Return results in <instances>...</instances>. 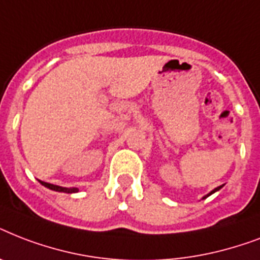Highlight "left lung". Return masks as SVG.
Here are the masks:
<instances>
[{"label":"left lung","mask_w":260,"mask_h":260,"mask_svg":"<svg viewBox=\"0 0 260 260\" xmlns=\"http://www.w3.org/2000/svg\"><path fill=\"white\" fill-rule=\"evenodd\" d=\"M222 186H224V185H222ZM222 186H218V187H216V189H213V190H212V191H210V193H209V194H206L205 197H202V200H204V198H206V197H209L210 194H213V193H216V191H217V190H220V189H221Z\"/></svg>","instance_id":"8db88e82"}]
</instances>
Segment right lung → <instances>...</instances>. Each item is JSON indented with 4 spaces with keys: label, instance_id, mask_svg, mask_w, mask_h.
<instances>
[{
    "label": "right lung",
    "instance_id": "1",
    "mask_svg": "<svg viewBox=\"0 0 260 260\" xmlns=\"http://www.w3.org/2000/svg\"><path fill=\"white\" fill-rule=\"evenodd\" d=\"M43 186H46L48 189L51 190H55V191H62V193H77L78 189L77 187H62V186H58V185H52V183H47V182H43L40 181Z\"/></svg>",
    "mask_w": 260,
    "mask_h": 260
}]
</instances>
